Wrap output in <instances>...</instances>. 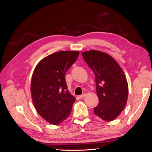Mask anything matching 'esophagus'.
I'll use <instances>...</instances> for the list:
<instances>
[{"label": "esophagus", "mask_w": 152, "mask_h": 152, "mask_svg": "<svg viewBox=\"0 0 152 152\" xmlns=\"http://www.w3.org/2000/svg\"><path fill=\"white\" fill-rule=\"evenodd\" d=\"M85 96H86V94H82V95H79V96H78V99H83V97H84Z\"/></svg>", "instance_id": "34e87169"}]
</instances>
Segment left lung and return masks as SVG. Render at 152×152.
Returning <instances> with one entry per match:
<instances>
[{
  "label": "left lung",
  "mask_w": 152,
  "mask_h": 152,
  "mask_svg": "<svg viewBox=\"0 0 152 152\" xmlns=\"http://www.w3.org/2000/svg\"><path fill=\"white\" fill-rule=\"evenodd\" d=\"M83 59L95 76L99 104L94 114L106 121L121 114L128 97V84L118 63L107 53L97 50L82 52Z\"/></svg>",
  "instance_id": "left-lung-1"
}]
</instances>
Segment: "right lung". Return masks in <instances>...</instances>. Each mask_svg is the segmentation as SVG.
I'll return each instance as SVG.
<instances>
[{
	"instance_id": "obj_1",
	"label": "right lung",
	"mask_w": 152,
	"mask_h": 152,
	"mask_svg": "<svg viewBox=\"0 0 152 152\" xmlns=\"http://www.w3.org/2000/svg\"><path fill=\"white\" fill-rule=\"evenodd\" d=\"M79 53L58 51L44 58L34 69L31 80L33 104L41 117L51 124H60L72 110L75 98L68 91L65 74Z\"/></svg>"
}]
</instances>
